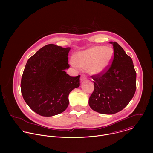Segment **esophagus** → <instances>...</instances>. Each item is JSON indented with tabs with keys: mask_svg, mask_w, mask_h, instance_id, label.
Returning <instances> with one entry per match:
<instances>
[{
	"mask_svg": "<svg viewBox=\"0 0 153 153\" xmlns=\"http://www.w3.org/2000/svg\"><path fill=\"white\" fill-rule=\"evenodd\" d=\"M87 79V76H86L85 75H82L81 76V82H83V81H86Z\"/></svg>",
	"mask_w": 153,
	"mask_h": 153,
	"instance_id": "obj_1",
	"label": "esophagus"
}]
</instances>
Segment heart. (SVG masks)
Listing matches in <instances>:
<instances>
[{
  "mask_svg": "<svg viewBox=\"0 0 153 153\" xmlns=\"http://www.w3.org/2000/svg\"><path fill=\"white\" fill-rule=\"evenodd\" d=\"M113 56L111 48L94 46L79 52L71 64L75 68H88L92 75H101L109 68Z\"/></svg>",
  "mask_w": 153,
  "mask_h": 153,
  "instance_id": "heart-1",
  "label": "heart"
}]
</instances>
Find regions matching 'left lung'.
<instances>
[{
  "instance_id": "left-lung-1",
  "label": "left lung",
  "mask_w": 153,
  "mask_h": 153,
  "mask_svg": "<svg viewBox=\"0 0 153 153\" xmlns=\"http://www.w3.org/2000/svg\"><path fill=\"white\" fill-rule=\"evenodd\" d=\"M109 43L114 48L112 64L104 74L91 76L94 90L88 102L91 109L102 114L124 109L136 90V72L131 57L118 43Z\"/></svg>"
}]
</instances>
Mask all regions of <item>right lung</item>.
I'll return each instance as SVG.
<instances>
[{
	"instance_id": "obj_1",
	"label": "right lung",
	"mask_w": 153,
	"mask_h": 153,
	"mask_svg": "<svg viewBox=\"0 0 153 153\" xmlns=\"http://www.w3.org/2000/svg\"><path fill=\"white\" fill-rule=\"evenodd\" d=\"M71 48L48 44L27 61L22 75L23 98L30 108L44 117L64 112L71 91L79 87L80 75L71 76L68 56Z\"/></svg>"
}]
</instances>
